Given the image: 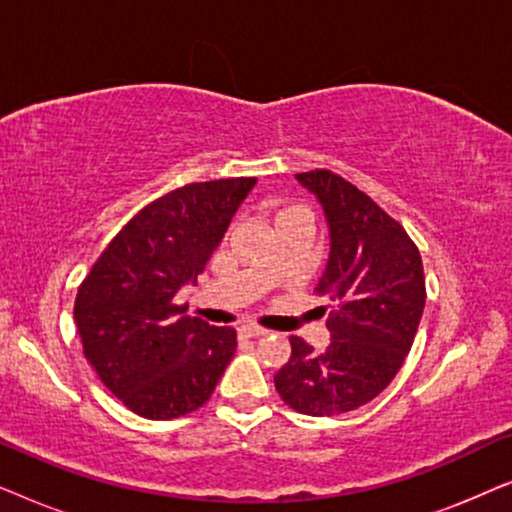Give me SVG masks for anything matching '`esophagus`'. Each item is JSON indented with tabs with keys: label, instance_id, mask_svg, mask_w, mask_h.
Wrapping results in <instances>:
<instances>
[{
	"label": "esophagus",
	"instance_id": "34e87169",
	"mask_svg": "<svg viewBox=\"0 0 512 512\" xmlns=\"http://www.w3.org/2000/svg\"><path fill=\"white\" fill-rule=\"evenodd\" d=\"M237 333H240V338H261V335H265L268 331H265V328H261V326H240L237 328Z\"/></svg>",
	"mask_w": 512,
	"mask_h": 512
}]
</instances>
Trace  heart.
Here are the masks:
<instances>
[{
	"label": "heart",
	"instance_id": "b5f03b06",
	"mask_svg": "<svg viewBox=\"0 0 512 512\" xmlns=\"http://www.w3.org/2000/svg\"><path fill=\"white\" fill-rule=\"evenodd\" d=\"M293 219L310 221V214H307L303 207H282V209H277V212H275V226H277V223L293 221Z\"/></svg>",
	"mask_w": 512,
	"mask_h": 512
}]
</instances>
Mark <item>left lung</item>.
Listing matches in <instances>:
<instances>
[{"label": "left lung", "mask_w": 512, "mask_h": 512, "mask_svg": "<svg viewBox=\"0 0 512 512\" xmlns=\"http://www.w3.org/2000/svg\"><path fill=\"white\" fill-rule=\"evenodd\" d=\"M296 179L324 209L331 251L317 293L338 307L324 352L291 335L275 387L293 410L331 417L373 401L401 370L424 312V268L401 223L347 179L328 170Z\"/></svg>", "instance_id": "obj_1"}]
</instances>
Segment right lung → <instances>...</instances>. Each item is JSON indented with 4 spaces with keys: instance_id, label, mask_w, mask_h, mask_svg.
Segmentation results:
<instances>
[{
    "instance_id": "1",
    "label": "right lung",
    "mask_w": 512,
    "mask_h": 512,
    "mask_svg": "<svg viewBox=\"0 0 512 512\" xmlns=\"http://www.w3.org/2000/svg\"><path fill=\"white\" fill-rule=\"evenodd\" d=\"M254 177L188 184L125 223L76 293L83 354L111 394L144 419L198 410L233 359L237 333L174 303L219 247Z\"/></svg>"
}]
</instances>
